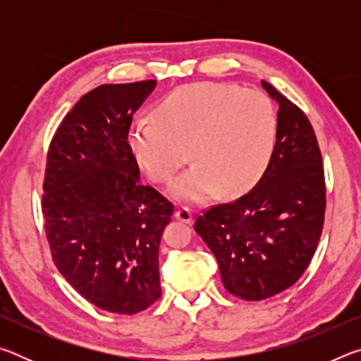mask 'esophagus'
<instances>
[{"label": "esophagus", "instance_id": "esophagus-1", "mask_svg": "<svg viewBox=\"0 0 361 361\" xmlns=\"http://www.w3.org/2000/svg\"><path fill=\"white\" fill-rule=\"evenodd\" d=\"M175 218L178 219V221L185 223V224H191L192 223V213H191V210H189V209H185V207L175 212Z\"/></svg>", "mask_w": 361, "mask_h": 361}]
</instances>
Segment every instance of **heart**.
Listing matches in <instances>:
<instances>
[{
	"mask_svg": "<svg viewBox=\"0 0 361 361\" xmlns=\"http://www.w3.org/2000/svg\"><path fill=\"white\" fill-rule=\"evenodd\" d=\"M156 121L133 122L129 145L156 183H167L189 156L191 169L170 194L180 202H202L218 189L239 195L258 181L271 161L277 114L258 89L194 82L175 89L154 109Z\"/></svg>",
	"mask_w": 361,
	"mask_h": 361,
	"instance_id": "b5f03b06",
	"label": "heart"
}]
</instances>
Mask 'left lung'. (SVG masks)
<instances>
[{
	"label": "left lung",
	"instance_id": "left-lung-1",
	"mask_svg": "<svg viewBox=\"0 0 361 361\" xmlns=\"http://www.w3.org/2000/svg\"><path fill=\"white\" fill-rule=\"evenodd\" d=\"M261 84L279 103L266 172L245 195L212 207L194 224L215 255L224 288L245 301L298 282L319 245L326 205L322 152L307 116L274 85Z\"/></svg>",
	"mask_w": 361,
	"mask_h": 361
}]
</instances>
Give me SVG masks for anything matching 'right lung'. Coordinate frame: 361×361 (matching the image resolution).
<instances>
[{
  "instance_id": "right-lung-1",
  "label": "right lung",
  "mask_w": 361,
  "mask_h": 361,
  "mask_svg": "<svg viewBox=\"0 0 361 361\" xmlns=\"http://www.w3.org/2000/svg\"><path fill=\"white\" fill-rule=\"evenodd\" d=\"M156 81L102 84L65 116L47 151L42 215L59 272L90 304L133 315L161 296L159 243L172 202L140 183L132 116Z\"/></svg>"
}]
</instances>
